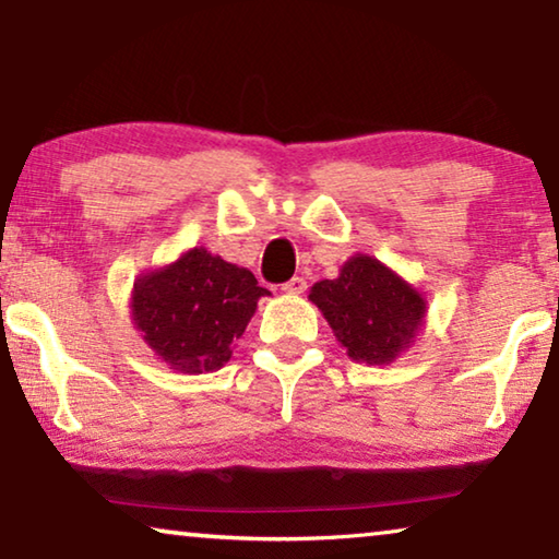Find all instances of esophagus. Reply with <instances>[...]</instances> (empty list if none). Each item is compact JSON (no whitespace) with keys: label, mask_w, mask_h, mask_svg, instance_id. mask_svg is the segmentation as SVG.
<instances>
[{"label":"esophagus","mask_w":559,"mask_h":559,"mask_svg":"<svg viewBox=\"0 0 559 559\" xmlns=\"http://www.w3.org/2000/svg\"><path fill=\"white\" fill-rule=\"evenodd\" d=\"M281 288L286 290V294H290V296H298V294H304V290H306V278L304 276H294L290 281L283 283Z\"/></svg>","instance_id":"esophagus-1"}]
</instances>
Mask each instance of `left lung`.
<instances>
[{
	"mask_svg": "<svg viewBox=\"0 0 559 559\" xmlns=\"http://www.w3.org/2000/svg\"><path fill=\"white\" fill-rule=\"evenodd\" d=\"M309 298L319 306L347 355L365 365H390L411 347L426 319V298L372 255H352L334 281H319Z\"/></svg>",
	"mask_w": 559,
	"mask_h": 559,
	"instance_id": "1",
	"label": "left lung"
}]
</instances>
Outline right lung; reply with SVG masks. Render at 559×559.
<instances>
[{
	"instance_id": "1",
	"label": "right lung",
	"mask_w": 559,
	"mask_h": 559,
	"mask_svg": "<svg viewBox=\"0 0 559 559\" xmlns=\"http://www.w3.org/2000/svg\"><path fill=\"white\" fill-rule=\"evenodd\" d=\"M269 294L248 269L192 248L133 283L131 319L144 342L185 374L219 369Z\"/></svg>"
}]
</instances>
